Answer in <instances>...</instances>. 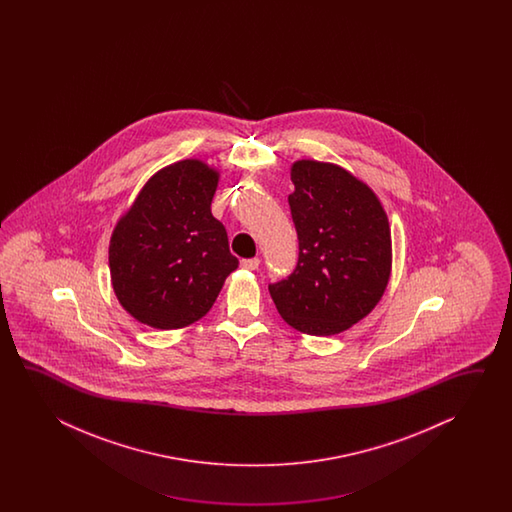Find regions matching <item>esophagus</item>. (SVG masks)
<instances>
[{
	"label": "esophagus",
	"instance_id": "obj_1",
	"mask_svg": "<svg viewBox=\"0 0 512 512\" xmlns=\"http://www.w3.org/2000/svg\"><path fill=\"white\" fill-rule=\"evenodd\" d=\"M241 269H247V271H256L258 269V265H260V260L258 258H249V260H241Z\"/></svg>",
	"mask_w": 512,
	"mask_h": 512
}]
</instances>
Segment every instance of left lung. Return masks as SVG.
<instances>
[{
	"label": "left lung",
	"instance_id": "left-lung-1",
	"mask_svg": "<svg viewBox=\"0 0 512 512\" xmlns=\"http://www.w3.org/2000/svg\"><path fill=\"white\" fill-rule=\"evenodd\" d=\"M298 263L269 285L283 320L315 337L346 331L379 304L392 272V232L379 197L342 166H291Z\"/></svg>",
	"mask_w": 512,
	"mask_h": 512
}]
</instances>
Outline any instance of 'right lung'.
<instances>
[{
	"instance_id": "right-lung-1",
	"label": "right lung",
	"mask_w": 512,
	"mask_h": 512,
	"mask_svg": "<svg viewBox=\"0 0 512 512\" xmlns=\"http://www.w3.org/2000/svg\"><path fill=\"white\" fill-rule=\"evenodd\" d=\"M219 172L185 159L148 179L109 240L111 285L141 324L179 329L207 315L238 258L210 203Z\"/></svg>"
}]
</instances>
